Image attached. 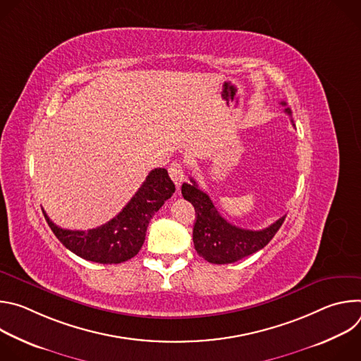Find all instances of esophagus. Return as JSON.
Here are the masks:
<instances>
[{
  "label": "esophagus",
  "mask_w": 361,
  "mask_h": 361,
  "mask_svg": "<svg viewBox=\"0 0 361 361\" xmlns=\"http://www.w3.org/2000/svg\"><path fill=\"white\" fill-rule=\"evenodd\" d=\"M169 173H170V177H171V180L174 181V184H176L177 187H180V184L183 183L184 176H185L183 163H181V161H174V163H171V166L169 167Z\"/></svg>",
  "instance_id": "34e87169"
}]
</instances>
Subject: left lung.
<instances>
[{
	"label": "left lung",
	"instance_id": "1",
	"mask_svg": "<svg viewBox=\"0 0 361 361\" xmlns=\"http://www.w3.org/2000/svg\"><path fill=\"white\" fill-rule=\"evenodd\" d=\"M286 106V102H281ZM290 116V109H286ZM183 197L194 205L195 223L192 228L194 248L200 257L213 264L235 263L247 255L266 247L276 235L286 216L264 230H244L224 220L209 194L198 188L197 183H184L181 187Z\"/></svg>",
	"mask_w": 361,
	"mask_h": 361
}]
</instances>
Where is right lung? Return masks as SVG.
Segmentation results:
<instances>
[{"mask_svg":"<svg viewBox=\"0 0 361 361\" xmlns=\"http://www.w3.org/2000/svg\"><path fill=\"white\" fill-rule=\"evenodd\" d=\"M176 191L166 169H154L126 207L109 223L87 231L66 230L44 217L56 237L74 254L99 264L124 263L141 250L149 220Z\"/></svg>","mask_w":361,"mask_h":361,"instance_id":"1","label":"right lung"}]
</instances>
